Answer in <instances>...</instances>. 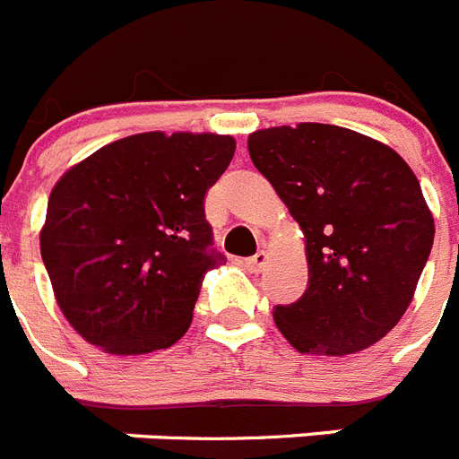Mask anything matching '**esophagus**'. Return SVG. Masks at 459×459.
Returning a JSON list of instances; mask_svg holds the SVG:
<instances>
[{"instance_id":"1","label":"esophagus","mask_w":459,"mask_h":459,"mask_svg":"<svg viewBox=\"0 0 459 459\" xmlns=\"http://www.w3.org/2000/svg\"><path fill=\"white\" fill-rule=\"evenodd\" d=\"M266 264H269V253H266V250H259L255 257L246 259V269L253 271V273H259V271L264 269Z\"/></svg>"}]
</instances>
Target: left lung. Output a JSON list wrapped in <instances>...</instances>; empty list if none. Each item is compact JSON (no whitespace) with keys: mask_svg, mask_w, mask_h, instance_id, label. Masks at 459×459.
Segmentation results:
<instances>
[{"mask_svg":"<svg viewBox=\"0 0 459 459\" xmlns=\"http://www.w3.org/2000/svg\"><path fill=\"white\" fill-rule=\"evenodd\" d=\"M306 241L307 287L273 322L301 354L344 356L379 342L407 312L435 241V218L404 158L331 124L248 135Z\"/></svg>","mask_w":459,"mask_h":459,"instance_id":"1","label":"left lung"}]
</instances>
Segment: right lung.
<instances>
[{
    "instance_id": "add662e5",
    "label": "right lung",
    "mask_w": 459,
    "mask_h": 459,
    "mask_svg": "<svg viewBox=\"0 0 459 459\" xmlns=\"http://www.w3.org/2000/svg\"><path fill=\"white\" fill-rule=\"evenodd\" d=\"M232 135L137 133L62 174L40 227L56 306L105 354L168 350L188 331L209 250L204 195L234 156Z\"/></svg>"
}]
</instances>
